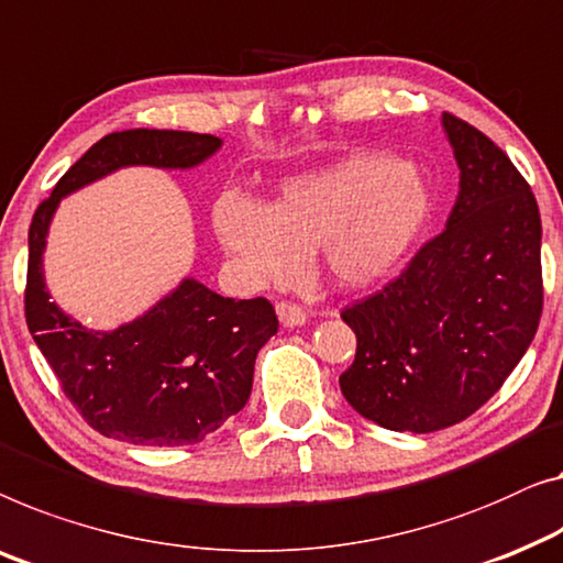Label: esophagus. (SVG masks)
Instances as JSON below:
<instances>
[{"label": "esophagus", "mask_w": 563, "mask_h": 563, "mask_svg": "<svg viewBox=\"0 0 563 563\" xmlns=\"http://www.w3.org/2000/svg\"><path fill=\"white\" fill-rule=\"evenodd\" d=\"M276 317L284 328H301L307 322V312L299 305H291V301H279L276 305Z\"/></svg>", "instance_id": "1"}]
</instances>
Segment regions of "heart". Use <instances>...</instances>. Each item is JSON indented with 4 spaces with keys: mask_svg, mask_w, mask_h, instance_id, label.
Here are the masks:
<instances>
[{
    "mask_svg": "<svg viewBox=\"0 0 563 563\" xmlns=\"http://www.w3.org/2000/svg\"><path fill=\"white\" fill-rule=\"evenodd\" d=\"M429 218L427 180L388 152H353L291 175L268 206L228 190L210 210L218 243L246 279H289L317 249L342 289H368L394 276Z\"/></svg>",
    "mask_w": 563,
    "mask_h": 563,
    "instance_id": "obj_1",
    "label": "heart"
}]
</instances>
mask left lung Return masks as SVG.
<instances>
[{
  "instance_id": "obj_1",
  "label": "left lung",
  "mask_w": 563,
  "mask_h": 563,
  "mask_svg": "<svg viewBox=\"0 0 563 563\" xmlns=\"http://www.w3.org/2000/svg\"><path fill=\"white\" fill-rule=\"evenodd\" d=\"M460 192L444 231L376 297L342 312L357 338L340 376L361 417L390 431L475 413L531 347L543 309L541 213L498 144L444 113Z\"/></svg>"
}]
</instances>
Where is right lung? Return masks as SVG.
Listing matches in <instances>:
<instances>
[{
  "label": "right lung",
  "instance_id": "1",
  "mask_svg": "<svg viewBox=\"0 0 563 563\" xmlns=\"http://www.w3.org/2000/svg\"><path fill=\"white\" fill-rule=\"evenodd\" d=\"M213 134L129 129L96 142L30 225L24 314L65 396L96 431L142 446L198 444L246 406L256 353L274 335L264 297L228 299L195 276L113 330H91L53 301L45 249L60 200L124 167L192 169L221 150Z\"/></svg>",
  "mask_w": 563,
  "mask_h": 563
}]
</instances>
